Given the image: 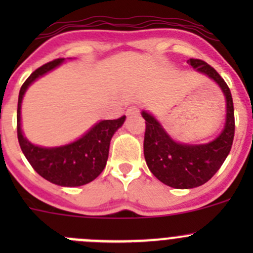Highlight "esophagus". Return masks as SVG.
Returning a JSON list of instances; mask_svg holds the SVG:
<instances>
[{"instance_id": "1", "label": "esophagus", "mask_w": 253, "mask_h": 253, "mask_svg": "<svg viewBox=\"0 0 253 253\" xmlns=\"http://www.w3.org/2000/svg\"><path fill=\"white\" fill-rule=\"evenodd\" d=\"M126 114L128 115V116H132V115H139V108H137V106L134 105L129 106V108L127 109Z\"/></svg>"}]
</instances>
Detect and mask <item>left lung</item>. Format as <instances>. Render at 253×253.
I'll list each match as a JSON object with an SVG mask.
<instances>
[{
  "instance_id": "left-lung-1",
  "label": "left lung",
  "mask_w": 253,
  "mask_h": 253,
  "mask_svg": "<svg viewBox=\"0 0 253 253\" xmlns=\"http://www.w3.org/2000/svg\"><path fill=\"white\" fill-rule=\"evenodd\" d=\"M187 63L216 82L225 94L226 122L220 136L208 144H180L170 138L152 115L142 112L145 120L143 148L148 168L163 183L180 190L197 187L211 180L230 153L235 134L233 96L228 84L205 61L190 58Z\"/></svg>"
}]
</instances>
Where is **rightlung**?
<instances>
[{"label":"right lung","mask_w":253,"mask_h":253,"mask_svg":"<svg viewBox=\"0 0 253 253\" xmlns=\"http://www.w3.org/2000/svg\"><path fill=\"white\" fill-rule=\"evenodd\" d=\"M65 58H56L35 70L23 83L18 96L17 136L20 149L33 169L45 180L65 187H76L95 180L106 165L109 147L115 132L122 126L126 116L105 120L96 124L78 141L58 148H42L24 138L20 129V105L28 86L40 76L53 70Z\"/></svg>","instance_id":"1"}]
</instances>
